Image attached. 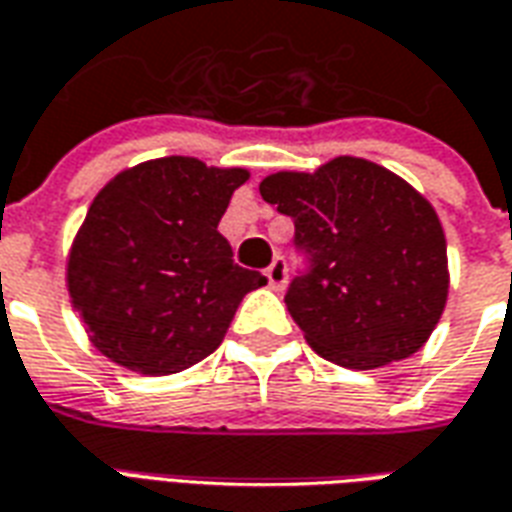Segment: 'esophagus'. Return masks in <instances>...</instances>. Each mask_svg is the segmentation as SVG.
<instances>
[{"mask_svg":"<svg viewBox=\"0 0 512 512\" xmlns=\"http://www.w3.org/2000/svg\"><path fill=\"white\" fill-rule=\"evenodd\" d=\"M266 279L271 290L285 288V282H288V268H285V260H282V257H274V260H271V266L266 268Z\"/></svg>","mask_w":512,"mask_h":512,"instance_id":"obj_1","label":"esophagus"}]
</instances>
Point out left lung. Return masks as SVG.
I'll list each match as a JSON object with an SVG mask.
<instances>
[{"label": "left lung", "instance_id": "1", "mask_svg": "<svg viewBox=\"0 0 512 512\" xmlns=\"http://www.w3.org/2000/svg\"><path fill=\"white\" fill-rule=\"evenodd\" d=\"M260 194L296 222V244L312 260L285 304L315 354L376 370L428 343L450 293L447 238L408 180L337 156L315 172H271Z\"/></svg>", "mask_w": 512, "mask_h": 512}]
</instances>
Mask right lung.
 <instances>
[{
	"label": "right lung",
	"instance_id": "1",
	"mask_svg": "<svg viewBox=\"0 0 512 512\" xmlns=\"http://www.w3.org/2000/svg\"><path fill=\"white\" fill-rule=\"evenodd\" d=\"M246 167L150 158L95 194L73 235L65 285L90 343L139 376H172L213 354L266 277L233 263L216 227Z\"/></svg>",
	"mask_w": 512,
	"mask_h": 512
}]
</instances>
